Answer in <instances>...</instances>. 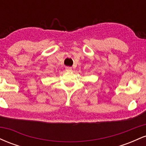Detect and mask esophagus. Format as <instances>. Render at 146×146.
<instances>
[{
	"label": "esophagus",
	"mask_w": 146,
	"mask_h": 146,
	"mask_svg": "<svg viewBox=\"0 0 146 146\" xmlns=\"http://www.w3.org/2000/svg\"><path fill=\"white\" fill-rule=\"evenodd\" d=\"M65 68H66V71H68V72H70V71H72V68L70 67V66H66V67Z\"/></svg>",
	"instance_id": "34e87169"
}]
</instances>
